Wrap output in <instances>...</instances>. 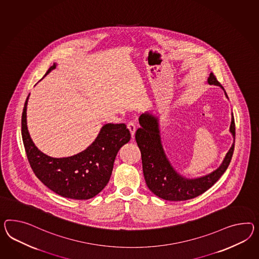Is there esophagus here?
Listing matches in <instances>:
<instances>
[{"mask_svg": "<svg viewBox=\"0 0 259 259\" xmlns=\"http://www.w3.org/2000/svg\"><path fill=\"white\" fill-rule=\"evenodd\" d=\"M127 128L130 130V132H131V134H132V136H134V134H135V132H136V125H135V123L133 122V121H130L128 123H127Z\"/></svg>", "mask_w": 259, "mask_h": 259, "instance_id": "esophagus-1", "label": "esophagus"}]
</instances>
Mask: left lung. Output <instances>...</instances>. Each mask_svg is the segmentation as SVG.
I'll list each match as a JSON object with an SVG mask.
<instances>
[{"label":"left lung","mask_w":259,"mask_h":259,"mask_svg":"<svg viewBox=\"0 0 259 259\" xmlns=\"http://www.w3.org/2000/svg\"><path fill=\"white\" fill-rule=\"evenodd\" d=\"M207 82L224 89L213 73L209 75ZM226 96L227 97L226 93ZM139 123L141 127L136 131L135 139L142 155L143 172L146 185L154 194L162 199L184 201L197 197L219 180L232 159L235 142L217 170L198 179H186L172 168L166 157L161 146L158 118L151 113H143L139 117ZM230 133L235 139L236 127L233 115Z\"/></svg>","instance_id":"8db88e82"}]
</instances>
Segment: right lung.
I'll return each mask as SVG.
<instances>
[{
    "mask_svg": "<svg viewBox=\"0 0 259 259\" xmlns=\"http://www.w3.org/2000/svg\"><path fill=\"white\" fill-rule=\"evenodd\" d=\"M56 67L54 64L45 74ZM27 97L21 116V135L27 159L34 175L63 197L87 200L100 193L109 182L120 147L131 140L125 124H106L85 150L67 158H52L34 146L27 128Z\"/></svg>",
    "mask_w": 259,
    "mask_h": 259,
    "instance_id": "right-lung-1",
    "label": "right lung"
}]
</instances>
